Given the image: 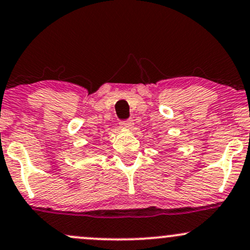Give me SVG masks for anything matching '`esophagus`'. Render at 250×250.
<instances>
[{
  "mask_svg": "<svg viewBox=\"0 0 250 250\" xmlns=\"http://www.w3.org/2000/svg\"><path fill=\"white\" fill-rule=\"evenodd\" d=\"M134 125V121L131 119L125 120V121L121 122V127L122 128H131Z\"/></svg>",
  "mask_w": 250,
  "mask_h": 250,
  "instance_id": "34e87169",
  "label": "esophagus"
}]
</instances>
